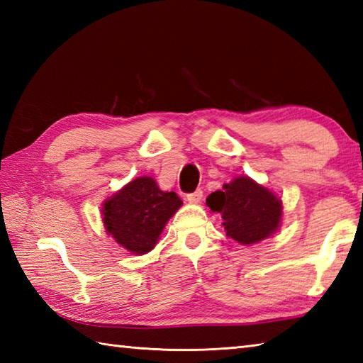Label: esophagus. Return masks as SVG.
Returning a JSON list of instances; mask_svg holds the SVG:
<instances>
[{"mask_svg":"<svg viewBox=\"0 0 363 363\" xmlns=\"http://www.w3.org/2000/svg\"><path fill=\"white\" fill-rule=\"evenodd\" d=\"M201 199H203V190L201 189H198V190L194 191V194L187 195V201L191 203V204H198L199 201H201Z\"/></svg>","mask_w":363,"mask_h":363,"instance_id":"obj_1","label":"esophagus"}]
</instances>
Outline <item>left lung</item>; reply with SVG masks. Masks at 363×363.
Masks as SVG:
<instances>
[{"instance_id": "left-lung-1", "label": "left lung", "mask_w": 363, "mask_h": 363, "mask_svg": "<svg viewBox=\"0 0 363 363\" xmlns=\"http://www.w3.org/2000/svg\"><path fill=\"white\" fill-rule=\"evenodd\" d=\"M212 212L221 213L226 235L242 245L273 235L281 225L282 201L248 176H238L207 196Z\"/></svg>"}]
</instances>
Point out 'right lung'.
Listing matches in <instances>:
<instances>
[{
	"mask_svg": "<svg viewBox=\"0 0 363 363\" xmlns=\"http://www.w3.org/2000/svg\"><path fill=\"white\" fill-rule=\"evenodd\" d=\"M181 206L174 191H162L152 177L142 176L107 198L101 212L107 234L142 256L156 246L167 221Z\"/></svg>",
	"mask_w": 363,
	"mask_h": 363,
	"instance_id": "right-lung-1",
	"label": "right lung"
}]
</instances>
